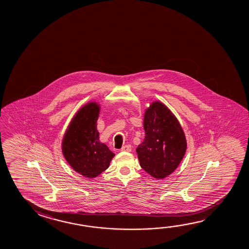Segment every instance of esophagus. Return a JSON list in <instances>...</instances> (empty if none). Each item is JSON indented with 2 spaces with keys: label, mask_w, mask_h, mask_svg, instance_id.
Instances as JSON below:
<instances>
[{
  "label": "esophagus",
  "mask_w": 249,
  "mask_h": 249,
  "mask_svg": "<svg viewBox=\"0 0 249 249\" xmlns=\"http://www.w3.org/2000/svg\"><path fill=\"white\" fill-rule=\"evenodd\" d=\"M131 150H132V147L130 145H125L121 148V151H123V152H130Z\"/></svg>",
  "instance_id": "34e87169"
}]
</instances>
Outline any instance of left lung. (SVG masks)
<instances>
[{
    "label": "left lung",
    "mask_w": 249,
    "mask_h": 249,
    "mask_svg": "<svg viewBox=\"0 0 249 249\" xmlns=\"http://www.w3.org/2000/svg\"><path fill=\"white\" fill-rule=\"evenodd\" d=\"M143 126L145 138L136 148L140 165L151 176L164 179L176 170L187 150L182 127L160 102L146 109Z\"/></svg>",
    "instance_id": "left-lung-1"
}]
</instances>
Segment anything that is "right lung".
I'll list each match as a JSON object with an SVG mask.
<instances>
[{"mask_svg":"<svg viewBox=\"0 0 249 249\" xmlns=\"http://www.w3.org/2000/svg\"><path fill=\"white\" fill-rule=\"evenodd\" d=\"M100 106L89 102L72 119L62 140V154L74 171L94 178L109 167L114 154L100 142L96 123Z\"/></svg>","mask_w":249,"mask_h":249,"instance_id":"add662e5","label":"right lung"}]
</instances>
